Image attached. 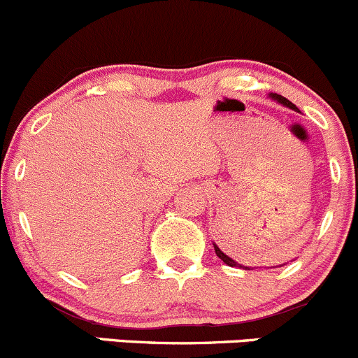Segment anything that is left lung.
Segmentation results:
<instances>
[{"instance_id": "left-lung-1", "label": "left lung", "mask_w": 358, "mask_h": 358, "mask_svg": "<svg viewBox=\"0 0 358 358\" xmlns=\"http://www.w3.org/2000/svg\"><path fill=\"white\" fill-rule=\"evenodd\" d=\"M269 97H271V99H273V101H276V103H280V104H283V106L289 108V110H293V111H299V108H296L295 104H293V103H289V101L287 99V97L280 96V94H269ZM213 245H214V250H216V255H217V257L221 259V261L224 262V264H227V266H231V268H242V269H247V271H250V268H248V266L238 264V262H236L235 259H231V257H229V255L224 254V252L221 250V248L217 247L216 243H214V242H213ZM281 266H285V264L274 266V268H281Z\"/></svg>"}]
</instances>
